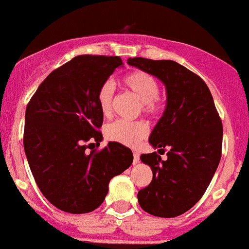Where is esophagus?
Masks as SVG:
<instances>
[{"label": "esophagus", "mask_w": 249, "mask_h": 249, "mask_svg": "<svg viewBox=\"0 0 249 249\" xmlns=\"http://www.w3.org/2000/svg\"><path fill=\"white\" fill-rule=\"evenodd\" d=\"M139 160H140L139 154H138V153H135V151H134V160H133V163H134V164H138V163H139Z\"/></svg>", "instance_id": "esophagus-1"}]
</instances>
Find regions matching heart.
<instances>
[{"label":"heart","mask_w":249,"mask_h":249,"mask_svg":"<svg viewBox=\"0 0 249 249\" xmlns=\"http://www.w3.org/2000/svg\"><path fill=\"white\" fill-rule=\"evenodd\" d=\"M125 88L137 96L142 109L149 115H157L163 109V104L158 98L159 84L154 76L144 71H134L123 80ZM98 104L104 115H110L114 100V85L105 81L98 90ZM149 126L144 122H125L116 120L105 126V137L110 142L127 146H135L148 135Z\"/></svg>","instance_id":"heart-1"}]
</instances>
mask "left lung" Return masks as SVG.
<instances>
[{
  "label": "left lung",
  "mask_w": 249,
  "mask_h": 249,
  "mask_svg": "<svg viewBox=\"0 0 249 249\" xmlns=\"http://www.w3.org/2000/svg\"><path fill=\"white\" fill-rule=\"evenodd\" d=\"M127 64L159 79L166 105L149 137L154 149L168 147L166 161L157 151L140 159L153 180L139 190V204L149 214L173 218L189 211L204 194L222 154L223 126L207 84L172 60L127 59Z\"/></svg>",
  "instance_id": "1"
}]
</instances>
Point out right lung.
Listing matches in <instances>:
<instances>
[{"instance_id": "1", "label": "right lung", "mask_w": 249, "mask_h": 249, "mask_svg": "<svg viewBox=\"0 0 249 249\" xmlns=\"http://www.w3.org/2000/svg\"><path fill=\"white\" fill-rule=\"evenodd\" d=\"M123 65L119 56H76L50 73L26 107V158L41 193L60 211H95L110 180L133 163L130 149L115 142L86 151V142L103 140L99 88Z\"/></svg>"}]
</instances>
